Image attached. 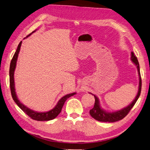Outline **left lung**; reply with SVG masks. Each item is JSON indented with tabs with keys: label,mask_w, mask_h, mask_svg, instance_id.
I'll list each match as a JSON object with an SVG mask.
<instances>
[{
	"label": "left lung",
	"mask_w": 150,
	"mask_h": 150,
	"mask_svg": "<svg viewBox=\"0 0 150 150\" xmlns=\"http://www.w3.org/2000/svg\"><path fill=\"white\" fill-rule=\"evenodd\" d=\"M131 60L132 62L136 66L137 68V71L139 76V90L137 95L135 97V98L133 100L129 105L123 108L121 110L115 111V112H107L105 110H103L102 107H100L99 100L97 98L96 96L93 95V93H89L91 94L92 95H94V97L95 98V105H94L92 109L90 110L89 113L91 117H93L94 119H95L97 121H102V122H116V121H120L121 120L123 119V118L127 116L130 112V110L132 109V108L134 107L135 103H136L137 100H138L139 96L141 95V86H142V81H141V74H140V68H139V64L137 60V57L134 55L133 52H131Z\"/></svg>",
	"instance_id": "1"
}]
</instances>
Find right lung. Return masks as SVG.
I'll list each match as a JSON object with an SVG mask.
<instances>
[{
    "label": "right lung",
    "instance_id": "right-lung-1",
    "mask_svg": "<svg viewBox=\"0 0 150 150\" xmlns=\"http://www.w3.org/2000/svg\"><path fill=\"white\" fill-rule=\"evenodd\" d=\"M36 30H34L32 33L29 34L26 38L31 35V34L35 32ZM24 39H25V38H24ZM21 45H22V41H20V42L18 47H17V49L15 52V53L14 54L13 57L12 58L11 63H10L9 83H10V89H11L12 98L13 100L15 101V102L17 104V105H18L20 109H22L27 115H28V116H29L30 118H32L33 120H36V121H49V120H53L54 118L56 117L59 114V113L61 112L62 108L63 107L66 100H67L68 98H69V97L75 95L76 93L68 94V95H67L64 96L62 97V98L59 100L57 105H55V107L53 109H52L49 111H48V112H37V111L33 110L21 103L19 101V100L18 99V97L16 96V94L15 92V81H14V73H15L16 65V61H17L18 55L20 50Z\"/></svg>",
    "mask_w": 150,
    "mask_h": 150
}]
</instances>
